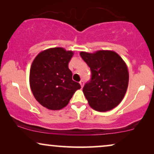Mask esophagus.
I'll return each mask as SVG.
<instances>
[{
  "label": "esophagus",
  "instance_id": "esophagus-1",
  "mask_svg": "<svg viewBox=\"0 0 154 154\" xmlns=\"http://www.w3.org/2000/svg\"><path fill=\"white\" fill-rule=\"evenodd\" d=\"M79 83H80V85H81V88H83V84H84V82H83V80H81V81L79 82Z\"/></svg>",
  "mask_w": 154,
  "mask_h": 154
}]
</instances>
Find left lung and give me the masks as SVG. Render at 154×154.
Wrapping results in <instances>:
<instances>
[{
  "label": "left lung",
  "mask_w": 154,
  "mask_h": 154,
  "mask_svg": "<svg viewBox=\"0 0 154 154\" xmlns=\"http://www.w3.org/2000/svg\"><path fill=\"white\" fill-rule=\"evenodd\" d=\"M80 55L91 71V80L83 88L90 106L99 112L117 106L128 87L129 73L125 61L112 51H81Z\"/></svg>",
  "instance_id": "1"
}]
</instances>
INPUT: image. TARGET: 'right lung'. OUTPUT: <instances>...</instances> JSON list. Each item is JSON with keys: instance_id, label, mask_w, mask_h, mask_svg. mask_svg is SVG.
Returning a JSON list of instances; mask_svg holds the SVG:
<instances>
[{"instance_id": "right-lung-1", "label": "right lung", "mask_w": 154, "mask_h": 154, "mask_svg": "<svg viewBox=\"0 0 154 154\" xmlns=\"http://www.w3.org/2000/svg\"><path fill=\"white\" fill-rule=\"evenodd\" d=\"M73 54L61 47L42 51L32 63L29 84L35 99L49 109L58 110L68 105L79 83L73 81L68 64Z\"/></svg>"}]
</instances>
